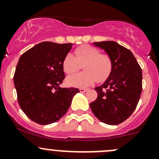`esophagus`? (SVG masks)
<instances>
[{"instance_id":"1","label":"esophagus","mask_w":159,"mask_h":159,"mask_svg":"<svg viewBox=\"0 0 159 159\" xmlns=\"http://www.w3.org/2000/svg\"><path fill=\"white\" fill-rule=\"evenodd\" d=\"M80 90V91H81V92H86V91H88V89H79Z\"/></svg>"}]
</instances>
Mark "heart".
<instances>
[{"mask_svg":"<svg viewBox=\"0 0 159 159\" xmlns=\"http://www.w3.org/2000/svg\"><path fill=\"white\" fill-rule=\"evenodd\" d=\"M84 64L85 71L74 74L67 78L68 85L76 88H86L96 81L102 82L106 80L112 70L110 56L101 54L100 50L90 45H81L75 51V55L68 53L64 57L62 67L67 74L77 71Z\"/></svg>","mask_w":159,"mask_h":159,"instance_id":"heart-1","label":"heart"}]
</instances>
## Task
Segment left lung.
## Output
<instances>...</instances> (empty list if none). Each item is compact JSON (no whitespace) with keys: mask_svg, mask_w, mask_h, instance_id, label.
Returning <instances> with one entry per match:
<instances>
[{"mask_svg":"<svg viewBox=\"0 0 159 159\" xmlns=\"http://www.w3.org/2000/svg\"><path fill=\"white\" fill-rule=\"evenodd\" d=\"M93 44L110 56L112 70L105 83L95 88L98 98L90 108L99 121L116 125L129 118L137 107L142 91V71L131 51L117 42Z\"/></svg>","mask_w":159,"mask_h":159,"instance_id":"left-lung-1","label":"left lung"}]
</instances>
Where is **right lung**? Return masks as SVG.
<instances>
[{"label":"right lung","instance_id":"obj_1","mask_svg":"<svg viewBox=\"0 0 159 159\" xmlns=\"http://www.w3.org/2000/svg\"><path fill=\"white\" fill-rule=\"evenodd\" d=\"M71 46L44 41L19 58L14 75L17 101L24 113L38 124L58 121L79 92L78 89L59 86L65 78L62 61Z\"/></svg>","mask_w":159,"mask_h":159}]
</instances>
